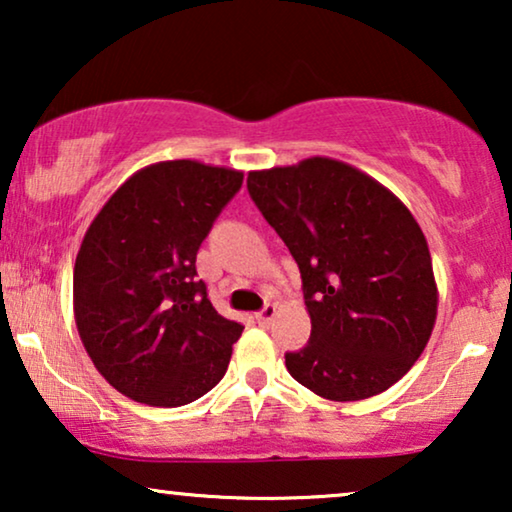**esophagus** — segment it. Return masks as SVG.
Segmentation results:
<instances>
[{
	"label": "esophagus",
	"instance_id": "1",
	"mask_svg": "<svg viewBox=\"0 0 512 512\" xmlns=\"http://www.w3.org/2000/svg\"><path fill=\"white\" fill-rule=\"evenodd\" d=\"M275 314H277V307L272 305V303H268V305L263 307L261 312H256V321H258V324H261V326H268L270 321L275 319Z\"/></svg>",
	"mask_w": 512,
	"mask_h": 512
}]
</instances>
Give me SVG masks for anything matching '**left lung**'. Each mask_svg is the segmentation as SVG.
Returning <instances> with one entry per match:
<instances>
[{
	"label": "left lung",
	"mask_w": 512,
	"mask_h": 512,
	"mask_svg": "<svg viewBox=\"0 0 512 512\" xmlns=\"http://www.w3.org/2000/svg\"><path fill=\"white\" fill-rule=\"evenodd\" d=\"M247 188L296 258L312 319L286 370L328 401L387 391L436 324L438 289L415 216L373 177L331 158L249 172Z\"/></svg>",
	"instance_id": "left-lung-1"
}]
</instances>
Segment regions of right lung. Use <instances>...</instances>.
<instances>
[{"mask_svg": "<svg viewBox=\"0 0 512 512\" xmlns=\"http://www.w3.org/2000/svg\"><path fill=\"white\" fill-rule=\"evenodd\" d=\"M244 174L165 160L125 181L83 237L74 265L81 342L111 387L179 408L226 375L242 324L221 317L195 256Z\"/></svg>", "mask_w": 512, "mask_h": 512, "instance_id": "obj_1", "label": "right lung"}]
</instances>
